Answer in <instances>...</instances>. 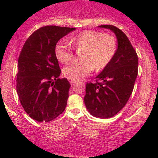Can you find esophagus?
<instances>
[{"label": "esophagus", "mask_w": 158, "mask_h": 158, "mask_svg": "<svg viewBox=\"0 0 158 158\" xmlns=\"http://www.w3.org/2000/svg\"><path fill=\"white\" fill-rule=\"evenodd\" d=\"M69 81H70V84H74V83H76V80H73V79H69Z\"/></svg>", "instance_id": "obj_1"}]
</instances>
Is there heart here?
Listing matches in <instances>:
<instances>
[{
	"label": "heart",
	"mask_w": 158,
	"mask_h": 158,
	"mask_svg": "<svg viewBox=\"0 0 158 158\" xmlns=\"http://www.w3.org/2000/svg\"><path fill=\"white\" fill-rule=\"evenodd\" d=\"M70 43L77 51H84L81 56L82 63H73L63 69V75L73 80H79L90 75L94 68L97 70L106 68L117 49L113 35L90 30L73 36ZM55 55L61 63L67 64L73 58V48L65 40H60L55 47Z\"/></svg>",
	"instance_id": "1"
}]
</instances>
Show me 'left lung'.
Returning <instances> with one entry per match:
<instances>
[{
  "label": "left lung",
  "mask_w": 158,
  "mask_h": 158,
  "mask_svg": "<svg viewBox=\"0 0 158 158\" xmlns=\"http://www.w3.org/2000/svg\"><path fill=\"white\" fill-rule=\"evenodd\" d=\"M99 27L114 32L118 45L113 59L96 77V82H87L84 101L91 115L106 119L116 115L128 102L138 73V57L122 30L113 25Z\"/></svg>",
  "instance_id": "obj_1"
}]
</instances>
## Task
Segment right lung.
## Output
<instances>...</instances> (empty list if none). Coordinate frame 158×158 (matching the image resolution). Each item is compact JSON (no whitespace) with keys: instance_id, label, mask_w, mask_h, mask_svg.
Wrapping results in <instances>:
<instances>
[{"instance_id":"obj_1","label":"right lung","mask_w":158,"mask_h":158,"mask_svg":"<svg viewBox=\"0 0 158 158\" xmlns=\"http://www.w3.org/2000/svg\"><path fill=\"white\" fill-rule=\"evenodd\" d=\"M75 28L45 26L27 39L19 57L16 89L26 113L38 122L48 123L63 113L70 82L61 73L55 55L58 41Z\"/></svg>"}]
</instances>
